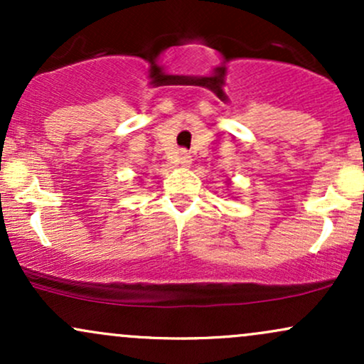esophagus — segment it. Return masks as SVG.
Returning <instances> with one entry per match:
<instances>
[{"label": "esophagus", "mask_w": 364, "mask_h": 364, "mask_svg": "<svg viewBox=\"0 0 364 364\" xmlns=\"http://www.w3.org/2000/svg\"><path fill=\"white\" fill-rule=\"evenodd\" d=\"M174 162L179 166H183V168H188V166L191 164V156L186 152V150H179L176 156H174Z\"/></svg>", "instance_id": "1"}]
</instances>
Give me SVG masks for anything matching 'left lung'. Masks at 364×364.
<instances>
[{
  "mask_svg": "<svg viewBox=\"0 0 364 364\" xmlns=\"http://www.w3.org/2000/svg\"><path fill=\"white\" fill-rule=\"evenodd\" d=\"M228 186H231V181H228Z\"/></svg>",
  "mask_w": 364,
  "mask_h": 364,
  "instance_id": "left-lung-1",
  "label": "left lung"
}]
</instances>
